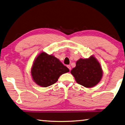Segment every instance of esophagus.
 I'll return each mask as SVG.
<instances>
[{
	"label": "esophagus",
	"instance_id": "obj_1",
	"mask_svg": "<svg viewBox=\"0 0 125 125\" xmlns=\"http://www.w3.org/2000/svg\"><path fill=\"white\" fill-rule=\"evenodd\" d=\"M67 67L68 68V69H69V70L70 71V70H71V69H72V68H71L70 65H67Z\"/></svg>",
	"mask_w": 125,
	"mask_h": 125
}]
</instances>
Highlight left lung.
Masks as SVG:
<instances>
[{"label": "left lung", "mask_w": 125, "mask_h": 125, "mask_svg": "<svg viewBox=\"0 0 125 125\" xmlns=\"http://www.w3.org/2000/svg\"><path fill=\"white\" fill-rule=\"evenodd\" d=\"M77 83L87 88L96 85L101 80L102 70L99 63L93 56L89 58H80L76 67L71 70Z\"/></svg>", "instance_id": "obj_1"}]
</instances>
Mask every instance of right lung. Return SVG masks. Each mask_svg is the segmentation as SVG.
<instances>
[{"label":"right lung","mask_w":125,"mask_h":125,"mask_svg":"<svg viewBox=\"0 0 125 125\" xmlns=\"http://www.w3.org/2000/svg\"><path fill=\"white\" fill-rule=\"evenodd\" d=\"M69 72V69L57 58L42 52L33 63L31 75L36 84L46 87L54 84L61 75Z\"/></svg>","instance_id":"obj_1"}]
</instances>
